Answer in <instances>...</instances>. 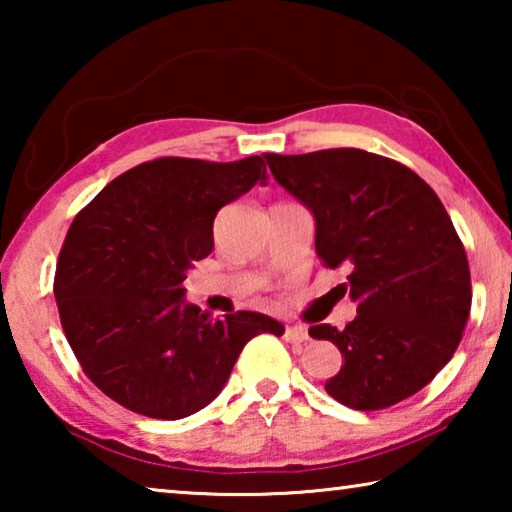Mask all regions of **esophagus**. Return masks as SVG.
Returning <instances> with one entry per match:
<instances>
[{"mask_svg":"<svg viewBox=\"0 0 512 512\" xmlns=\"http://www.w3.org/2000/svg\"><path fill=\"white\" fill-rule=\"evenodd\" d=\"M284 339H287L289 343H305L309 339V332H307V327H302V325H291L284 329Z\"/></svg>","mask_w":512,"mask_h":512,"instance_id":"1","label":"esophagus"}]
</instances>
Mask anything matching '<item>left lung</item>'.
<instances>
[{
	"instance_id": "1",
	"label": "left lung",
	"mask_w": 512,
	"mask_h": 512,
	"mask_svg": "<svg viewBox=\"0 0 512 512\" xmlns=\"http://www.w3.org/2000/svg\"><path fill=\"white\" fill-rule=\"evenodd\" d=\"M266 162L314 214L320 262L350 273L339 289L357 318L309 327L345 359L325 391L357 411L415 395L454 357L472 307L470 264L445 205L418 173L361 149Z\"/></svg>"
}]
</instances>
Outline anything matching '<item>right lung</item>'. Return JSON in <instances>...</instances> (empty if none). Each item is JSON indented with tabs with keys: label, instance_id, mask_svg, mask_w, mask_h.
<instances>
[{
	"label": "right lung",
	"instance_id": "right-lung-1",
	"mask_svg": "<svg viewBox=\"0 0 512 512\" xmlns=\"http://www.w3.org/2000/svg\"><path fill=\"white\" fill-rule=\"evenodd\" d=\"M264 158L137 164L69 225L54 277L60 325L92 384L128 411L187 418L223 391L253 336L284 334L257 311L216 320L183 289L212 253L216 212L266 180Z\"/></svg>",
	"mask_w": 512,
	"mask_h": 512
}]
</instances>
